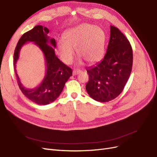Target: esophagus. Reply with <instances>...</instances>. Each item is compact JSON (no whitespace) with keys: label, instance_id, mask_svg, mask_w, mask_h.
Segmentation results:
<instances>
[{"label":"esophagus","instance_id":"obj_1","mask_svg":"<svg viewBox=\"0 0 157 157\" xmlns=\"http://www.w3.org/2000/svg\"><path fill=\"white\" fill-rule=\"evenodd\" d=\"M80 72H81L80 70H74V71H73V75H77V74H78Z\"/></svg>","mask_w":157,"mask_h":157}]
</instances>
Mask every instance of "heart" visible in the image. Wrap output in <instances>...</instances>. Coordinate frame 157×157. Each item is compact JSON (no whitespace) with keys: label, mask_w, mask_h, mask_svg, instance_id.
Listing matches in <instances>:
<instances>
[{"label":"heart","mask_w":157,"mask_h":157,"mask_svg":"<svg viewBox=\"0 0 157 157\" xmlns=\"http://www.w3.org/2000/svg\"><path fill=\"white\" fill-rule=\"evenodd\" d=\"M105 42L106 36L102 28L83 23L64 33V40H58V52L63 61L70 64L74 59L75 49L78 56L93 64L102 57Z\"/></svg>","instance_id":"heart-1"}]
</instances>
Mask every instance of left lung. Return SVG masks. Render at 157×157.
<instances>
[{
    "label": "left lung",
    "instance_id": "obj_1",
    "mask_svg": "<svg viewBox=\"0 0 157 157\" xmlns=\"http://www.w3.org/2000/svg\"><path fill=\"white\" fill-rule=\"evenodd\" d=\"M133 53L131 45L117 27L110 26V38L104 59L87 68L89 80L86 90L100 102L112 100L123 91L132 71Z\"/></svg>",
    "mask_w": 157,
    "mask_h": 157
}]
</instances>
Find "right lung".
Masks as SVG:
<instances>
[{
  "label": "right lung",
  "instance_id": "obj_1",
  "mask_svg": "<svg viewBox=\"0 0 157 157\" xmlns=\"http://www.w3.org/2000/svg\"><path fill=\"white\" fill-rule=\"evenodd\" d=\"M49 29L42 25H36L31 31L24 33L20 38L13 55L14 70L17 83L21 92L29 100L39 105H46L56 100L63 91L66 82L72 75V69L64 64L55 54L54 48L48 43L56 47L54 38L48 36ZM29 41H33L41 49L45 57L47 73L44 79L38 87L27 89L22 86L16 72L15 64L18 58L20 49Z\"/></svg>",
  "mask_w": 157,
  "mask_h": 157
}]
</instances>
